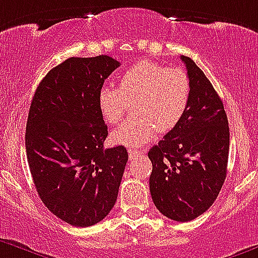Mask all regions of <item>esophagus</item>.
I'll return each instance as SVG.
<instances>
[{"label":"esophagus","mask_w":258,"mask_h":258,"mask_svg":"<svg viewBox=\"0 0 258 258\" xmlns=\"http://www.w3.org/2000/svg\"><path fill=\"white\" fill-rule=\"evenodd\" d=\"M141 154L140 150H135V149H130L128 150V155H130V159H134L135 157H139Z\"/></svg>","instance_id":"34e87169"}]
</instances>
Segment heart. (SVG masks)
I'll list each match as a JSON object with an SVG mask.
<instances>
[{"label":"heart","instance_id":"1","mask_svg":"<svg viewBox=\"0 0 258 258\" xmlns=\"http://www.w3.org/2000/svg\"><path fill=\"white\" fill-rule=\"evenodd\" d=\"M190 92L189 76L184 69L143 60L120 76L118 89L103 86L97 105L106 123L114 124L134 104L135 117L110 135L113 143L131 149L152 141L159 130L175 128L186 112Z\"/></svg>","mask_w":258,"mask_h":258}]
</instances>
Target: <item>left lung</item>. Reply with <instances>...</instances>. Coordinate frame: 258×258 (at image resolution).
<instances>
[{"instance_id": "obj_1", "label": "left lung", "mask_w": 258, "mask_h": 258, "mask_svg": "<svg viewBox=\"0 0 258 258\" xmlns=\"http://www.w3.org/2000/svg\"><path fill=\"white\" fill-rule=\"evenodd\" d=\"M191 86L180 123L148 153L153 171L150 194L162 215L175 221L197 219L213 204L224 185L230 132L224 104L206 74L190 57Z\"/></svg>"}]
</instances>
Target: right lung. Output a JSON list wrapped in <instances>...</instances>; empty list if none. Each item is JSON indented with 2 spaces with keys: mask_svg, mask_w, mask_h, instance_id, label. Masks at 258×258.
<instances>
[{
  "mask_svg": "<svg viewBox=\"0 0 258 258\" xmlns=\"http://www.w3.org/2000/svg\"><path fill=\"white\" fill-rule=\"evenodd\" d=\"M113 57H69L51 69L32 99L25 131L34 186L48 211L78 227L114 207L128 161L122 145L105 149L108 126L97 105Z\"/></svg>",
  "mask_w": 258,
  "mask_h": 258,
  "instance_id": "1",
  "label": "right lung"
}]
</instances>
